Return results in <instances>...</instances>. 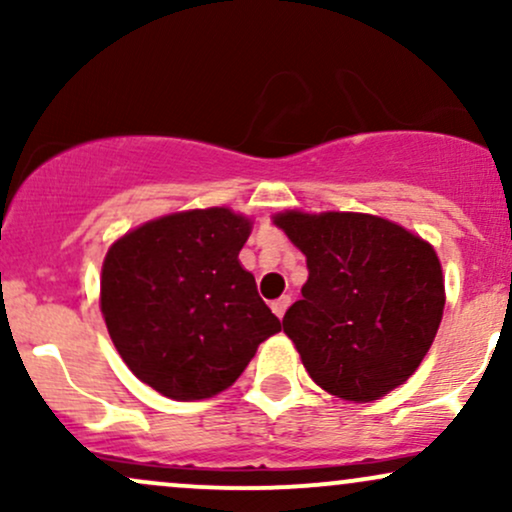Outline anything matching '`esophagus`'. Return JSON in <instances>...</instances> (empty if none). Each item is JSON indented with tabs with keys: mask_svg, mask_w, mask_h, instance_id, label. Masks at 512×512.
Listing matches in <instances>:
<instances>
[{
	"mask_svg": "<svg viewBox=\"0 0 512 512\" xmlns=\"http://www.w3.org/2000/svg\"><path fill=\"white\" fill-rule=\"evenodd\" d=\"M289 305H291V298H289V296H281V298H276V301L272 303V310H274V315H276V317H284L286 310H289Z\"/></svg>",
	"mask_w": 512,
	"mask_h": 512,
	"instance_id": "1",
	"label": "esophagus"
}]
</instances>
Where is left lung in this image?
Wrapping results in <instances>:
<instances>
[{"label": "left lung", "mask_w": 512, "mask_h": 512, "mask_svg": "<svg viewBox=\"0 0 512 512\" xmlns=\"http://www.w3.org/2000/svg\"><path fill=\"white\" fill-rule=\"evenodd\" d=\"M274 223L308 264L284 332L310 378L349 402H373L407 383L445 308L436 250L373 214L284 211Z\"/></svg>", "instance_id": "left-lung-1"}]
</instances>
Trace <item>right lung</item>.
Masks as SVG:
<instances>
[{
	"label": "right lung",
	"instance_id": "obj_1",
	"mask_svg": "<svg viewBox=\"0 0 512 512\" xmlns=\"http://www.w3.org/2000/svg\"><path fill=\"white\" fill-rule=\"evenodd\" d=\"M252 223L226 207L168 214L110 245L101 310L122 361L178 402L240 378L281 322L238 260Z\"/></svg>",
	"mask_w": 512,
	"mask_h": 512
}]
</instances>
